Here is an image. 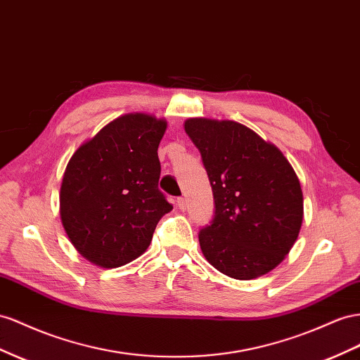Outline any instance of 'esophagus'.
Returning <instances> with one entry per match:
<instances>
[{
    "instance_id": "esophagus-1",
    "label": "esophagus",
    "mask_w": 360,
    "mask_h": 360,
    "mask_svg": "<svg viewBox=\"0 0 360 360\" xmlns=\"http://www.w3.org/2000/svg\"><path fill=\"white\" fill-rule=\"evenodd\" d=\"M177 206H179V209H180V210H184V209H186V200H184L183 197L177 198Z\"/></svg>"
}]
</instances>
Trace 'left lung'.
Returning <instances> with one entry per match:
<instances>
[{
	"label": "left lung",
	"instance_id": "8db88e82",
	"mask_svg": "<svg viewBox=\"0 0 360 360\" xmlns=\"http://www.w3.org/2000/svg\"><path fill=\"white\" fill-rule=\"evenodd\" d=\"M184 131L201 154L215 200L213 219L198 235L204 257L231 278L269 273L303 222L295 171L276 145L239 122L191 118Z\"/></svg>",
	"mask_w": 360,
	"mask_h": 360
}]
</instances>
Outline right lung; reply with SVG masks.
Returning <instances> with one entry per match:
<instances>
[{
    "mask_svg": "<svg viewBox=\"0 0 360 360\" xmlns=\"http://www.w3.org/2000/svg\"><path fill=\"white\" fill-rule=\"evenodd\" d=\"M167 121L145 113L113 120L77 150L63 174L60 218L75 250L118 268L148 248L172 206L159 191V143Z\"/></svg>",
    "mask_w": 360,
    "mask_h": 360,
    "instance_id": "1",
    "label": "right lung"
}]
</instances>
